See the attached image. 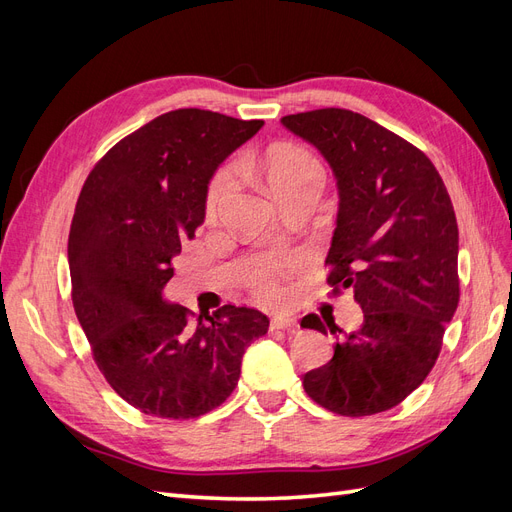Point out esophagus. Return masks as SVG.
<instances>
[{
	"instance_id": "1",
	"label": "esophagus",
	"mask_w": 512,
	"mask_h": 512,
	"mask_svg": "<svg viewBox=\"0 0 512 512\" xmlns=\"http://www.w3.org/2000/svg\"><path fill=\"white\" fill-rule=\"evenodd\" d=\"M294 327H297V322L288 316H273L269 322V331H290Z\"/></svg>"
}]
</instances>
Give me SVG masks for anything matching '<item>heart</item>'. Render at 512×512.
Here are the masks:
<instances>
[{
    "instance_id": "1",
    "label": "heart",
    "mask_w": 512,
    "mask_h": 512,
    "mask_svg": "<svg viewBox=\"0 0 512 512\" xmlns=\"http://www.w3.org/2000/svg\"><path fill=\"white\" fill-rule=\"evenodd\" d=\"M245 166L260 168V173L265 175L269 188L275 196H280L288 190L303 188L309 183H322L324 173L320 162L303 147L297 145H280L269 149L262 160L247 162ZM239 185V170L235 166L222 168L218 177L213 179L211 190L207 196V218L215 220L226 207L230 196L235 194ZM252 286L260 299L273 301L280 290L275 286V267L267 265L254 273Z\"/></svg>"
}]
</instances>
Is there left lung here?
Returning <instances> with one entry per match:
<instances>
[{
  "label": "left lung",
  "instance_id": "obj_1",
  "mask_svg": "<svg viewBox=\"0 0 512 512\" xmlns=\"http://www.w3.org/2000/svg\"><path fill=\"white\" fill-rule=\"evenodd\" d=\"M329 162L339 209L327 265L335 290L352 288L363 324L339 333L327 365L303 389L342 416L401 404L423 384L459 303V230L436 166L404 138L346 108L282 117ZM301 327L327 333L316 314Z\"/></svg>",
  "mask_w": 512,
  "mask_h": 512
}]
</instances>
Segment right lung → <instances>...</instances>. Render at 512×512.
I'll return each instance as SVG.
<instances>
[{"label":"right lung","mask_w":512,"mask_h":512,"mask_svg":"<svg viewBox=\"0 0 512 512\" xmlns=\"http://www.w3.org/2000/svg\"><path fill=\"white\" fill-rule=\"evenodd\" d=\"M262 126L179 108L119 141L83 185L68 237L74 312L106 382L145 414L183 421L224 404L269 329L252 307L194 316L162 297L213 173Z\"/></svg>","instance_id":"right-lung-1"}]
</instances>
